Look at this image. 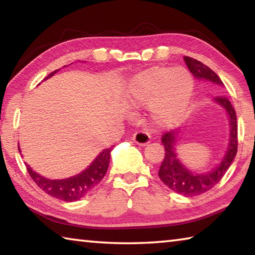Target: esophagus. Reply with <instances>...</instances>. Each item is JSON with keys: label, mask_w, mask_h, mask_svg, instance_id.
Returning a JSON list of instances; mask_svg holds the SVG:
<instances>
[{"label": "esophagus", "mask_w": 255, "mask_h": 255, "mask_svg": "<svg viewBox=\"0 0 255 255\" xmlns=\"http://www.w3.org/2000/svg\"><path fill=\"white\" fill-rule=\"evenodd\" d=\"M132 140L133 143H136L139 146H146L150 143V136L148 132L146 131H137L132 135Z\"/></svg>", "instance_id": "obj_1"}]
</instances>
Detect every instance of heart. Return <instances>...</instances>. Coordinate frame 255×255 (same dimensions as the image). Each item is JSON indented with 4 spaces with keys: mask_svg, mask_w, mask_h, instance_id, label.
Masks as SVG:
<instances>
[{
    "mask_svg": "<svg viewBox=\"0 0 255 255\" xmlns=\"http://www.w3.org/2000/svg\"><path fill=\"white\" fill-rule=\"evenodd\" d=\"M192 94V77L184 68L155 66L131 77L125 101L131 109L147 107L153 126L166 129L184 118Z\"/></svg>",
    "mask_w": 255,
    "mask_h": 255,
    "instance_id": "heart-1",
    "label": "heart"
}]
</instances>
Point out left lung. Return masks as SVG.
I'll list each match as a JSON object with an SVG mask.
<instances>
[{
	"mask_svg": "<svg viewBox=\"0 0 255 255\" xmlns=\"http://www.w3.org/2000/svg\"><path fill=\"white\" fill-rule=\"evenodd\" d=\"M184 62L187 64L189 71L199 82H211L218 86H224L219 76L199 60L191 57H184ZM214 102L217 103L226 112L228 123H230V139H228L227 148L223 158L213 170L206 172L192 171L181 162L176 154V147H178V140L180 139L182 129L166 132L162 137V144L165 148V156H164L161 167H159L158 176L164 184L179 195L193 197L209 191L222 180L236 156L237 123L234 108L225 97L215 98Z\"/></svg>",
	"mask_w": 255,
	"mask_h": 255,
	"instance_id": "obj_1",
	"label": "left lung"
}]
</instances>
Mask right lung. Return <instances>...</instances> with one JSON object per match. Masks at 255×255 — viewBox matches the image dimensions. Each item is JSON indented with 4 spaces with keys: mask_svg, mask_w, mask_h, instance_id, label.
Masks as SVG:
<instances>
[{
    "mask_svg": "<svg viewBox=\"0 0 255 255\" xmlns=\"http://www.w3.org/2000/svg\"><path fill=\"white\" fill-rule=\"evenodd\" d=\"M80 62V60H79ZM71 65V64H70ZM66 67V65L64 66ZM59 70H56L51 72L50 74L46 77L44 81L47 79H50L54 76ZM19 146V144H18ZM114 148H106L102 152L99 153L98 156L93 159L92 163L76 175L70 176L66 179H48L42 176L38 172L33 171L31 166L27 164V170L29 172L31 179L36 182V184L41 190H44L46 193L49 196L57 198L59 200L73 202L76 200H80L85 195H88L90 191H92L96 185L100 183V181L105 178L107 173L108 166L110 163L111 157V150ZM19 152L21 153L20 147Z\"/></svg>",
    "mask_w": 255,
    "mask_h": 255,
    "instance_id": "right-lung-1",
    "label": "right lung"
}]
</instances>
